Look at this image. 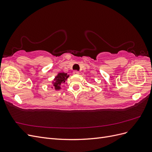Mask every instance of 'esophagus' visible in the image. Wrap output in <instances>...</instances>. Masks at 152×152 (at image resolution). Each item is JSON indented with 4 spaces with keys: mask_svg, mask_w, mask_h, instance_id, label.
<instances>
[{
    "mask_svg": "<svg viewBox=\"0 0 152 152\" xmlns=\"http://www.w3.org/2000/svg\"><path fill=\"white\" fill-rule=\"evenodd\" d=\"M73 75H78V74H79V72L77 71V70H75V71L73 72Z\"/></svg>",
    "mask_w": 152,
    "mask_h": 152,
    "instance_id": "esophagus-1",
    "label": "esophagus"
}]
</instances>
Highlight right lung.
Listing matches in <instances>:
<instances>
[{
	"label": "right lung",
	"instance_id": "1",
	"mask_svg": "<svg viewBox=\"0 0 152 152\" xmlns=\"http://www.w3.org/2000/svg\"><path fill=\"white\" fill-rule=\"evenodd\" d=\"M69 77V75H67L66 73H59L58 75L55 77L54 81H53V87L52 88L55 89V90H59L61 89V84L65 82L66 79Z\"/></svg>",
	"mask_w": 152,
	"mask_h": 152
}]
</instances>
